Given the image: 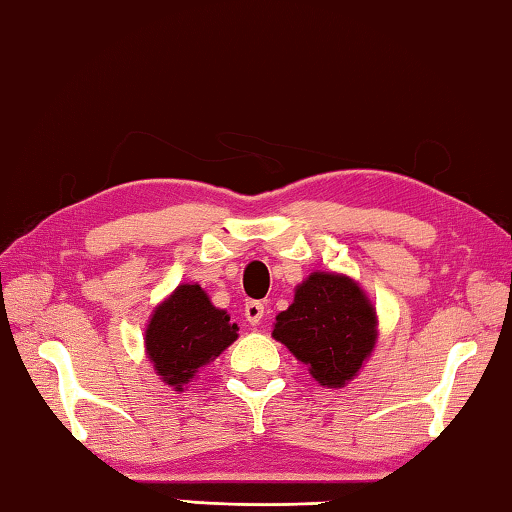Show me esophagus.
<instances>
[{"label": "esophagus", "mask_w": 512, "mask_h": 512, "mask_svg": "<svg viewBox=\"0 0 512 512\" xmlns=\"http://www.w3.org/2000/svg\"><path fill=\"white\" fill-rule=\"evenodd\" d=\"M263 315H265L263 301H247V303H245V317H247V321H249L251 326L261 324Z\"/></svg>", "instance_id": "1"}]
</instances>
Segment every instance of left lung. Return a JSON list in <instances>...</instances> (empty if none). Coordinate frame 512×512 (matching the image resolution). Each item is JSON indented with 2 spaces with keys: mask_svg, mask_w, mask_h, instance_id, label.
I'll use <instances>...</instances> for the list:
<instances>
[{
  "mask_svg": "<svg viewBox=\"0 0 512 512\" xmlns=\"http://www.w3.org/2000/svg\"><path fill=\"white\" fill-rule=\"evenodd\" d=\"M274 339L310 366L312 378L342 387L375 346V310L348 276L315 272L276 317Z\"/></svg>",
  "mask_w": 512,
  "mask_h": 512,
  "instance_id": "left-lung-1",
  "label": "left lung"
}]
</instances>
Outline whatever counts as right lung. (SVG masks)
I'll return each mask as SVG.
<instances>
[{"instance_id":"obj_1","label":"right lung","mask_w":512,"mask_h":512,"mask_svg":"<svg viewBox=\"0 0 512 512\" xmlns=\"http://www.w3.org/2000/svg\"><path fill=\"white\" fill-rule=\"evenodd\" d=\"M236 337L238 326L227 312L211 306L200 285H179L152 315L146 351L164 382L179 391Z\"/></svg>"}]
</instances>
